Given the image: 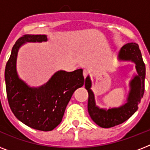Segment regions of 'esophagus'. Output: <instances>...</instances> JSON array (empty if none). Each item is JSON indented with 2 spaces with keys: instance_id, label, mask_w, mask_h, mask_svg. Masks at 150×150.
<instances>
[{
  "instance_id": "34e87169",
  "label": "esophagus",
  "mask_w": 150,
  "mask_h": 150,
  "mask_svg": "<svg viewBox=\"0 0 150 150\" xmlns=\"http://www.w3.org/2000/svg\"><path fill=\"white\" fill-rule=\"evenodd\" d=\"M87 75H88V71H87L86 69H84L83 70V76H84V78H86Z\"/></svg>"
}]
</instances>
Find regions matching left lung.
<instances>
[{
	"label": "left lung",
	"instance_id": "obj_1",
	"mask_svg": "<svg viewBox=\"0 0 150 150\" xmlns=\"http://www.w3.org/2000/svg\"><path fill=\"white\" fill-rule=\"evenodd\" d=\"M117 59L119 61L134 62L138 73L130 81L128 98L122 106L108 110L97 107L93 92L91 90L92 82L89 75L86 79L85 86L89 93L88 111L92 120L101 128H111L127 121L138 110V105L144 94L146 67L139 45L135 43L124 45L119 51Z\"/></svg>",
	"mask_w": 150,
	"mask_h": 150
}]
</instances>
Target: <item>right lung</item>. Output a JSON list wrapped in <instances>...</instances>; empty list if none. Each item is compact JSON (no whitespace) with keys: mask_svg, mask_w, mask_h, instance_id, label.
<instances>
[{"mask_svg":"<svg viewBox=\"0 0 150 150\" xmlns=\"http://www.w3.org/2000/svg\"><path fill=\"white\" fill-rule=\"evenodd\" d=\"M47 41L46 35H24L13 47L4 72L10 108L22 123L36 130L52 131L62 121L74 92L84 85L82 69L58 71L40 87H30L18 77L16 62L19 48L25 43Z\"/></svg>","mask_w":150,"mask_h":150,"instance_id":"right-lung-1","label":"right lung"}]
</instances>
